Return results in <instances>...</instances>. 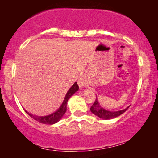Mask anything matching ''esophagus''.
I'll return each instance as SVG.
<instances>
[{"mask_svg": "<svg viewBox=\"0 0 158 158\" xmlns=\"http://www.w3.org/2000/svg\"><path fill=\"white\" fill-rule=\"evenodd\" d=\"M77 83H78V85H79V87L80 88L83 87V86H85V81H84L83 78L81 77H79L78 78Z\"/></svg>", "mask_w": 158, "mask_h": 158, "instance_id": "esophagus-1", "label": "esophagus"}]
</instances>
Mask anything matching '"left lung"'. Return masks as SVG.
Masks as SVG:
<instances>
[{"label": "left lung", "mask_w": 158, "mask_h": 158, "mask_svg": "<svg viewBox=\"0 0 158 158\" xmlns=\"http://www.w3.org/2000/svg\"><path fill=\"white\" fill-rule=\"evenodd\" d=\"M129 107H127V108L123 109V110H118V111H110L108 110H106L100 106V103H99L98 98H96L95 101H94V104L92 105L90 108V110L91 112L100 118L104 119V120H110L115 118L119 115H121L122 113H123L126 110L129 108Z\"/></svg>", "instance_id": "8db88e82"}]
</instances>
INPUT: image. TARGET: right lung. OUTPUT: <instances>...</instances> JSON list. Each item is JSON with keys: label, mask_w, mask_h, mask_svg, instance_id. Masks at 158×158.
<instances>
[{"label": "right lung", "mask_w": 158, "mask_h": 158, "mask_svg": "<svg viewBox=\"0 0 158 158\" xmlns=\"http://www.w3.org/2000/svg\"><path fill=\"white\" fill-rule=\"evenodd\" d=\"M78 89H79V86H78L77 82H75L72 85V87L69 89V91L67 92L66 96H65L64 98V100L63 101L61 106H60V108H58L56 111H55L54 113H51V114L45 115V116H37V115L31 114L30 113H28L27 111H26V113L29 115V116L32 118L33 119H35V121L40 122V123H44V124H49V125L54 124V123H57L58 121H59L62 118V117L64 116L65 113H66V105H67V102H68L69 99L76 92L78 91Z\"/></svg>", "instance_id": "right-lung-1"}]
</instances>
